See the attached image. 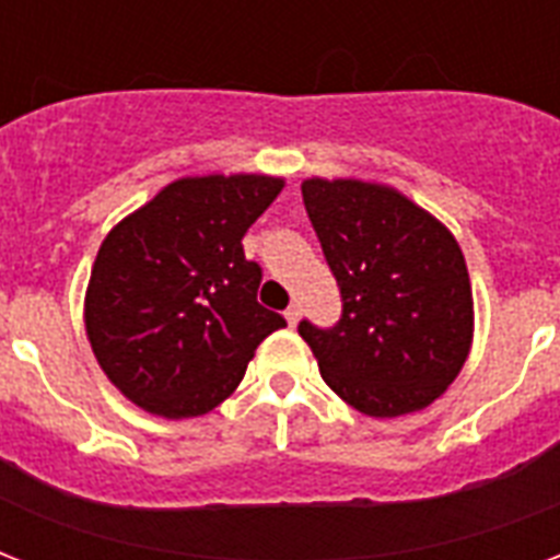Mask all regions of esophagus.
Here are the masks:
<instances>
[{"label": "esophagus", "instance_id": "34e87169", "mask_svg": "<svg viewBox=\"0 0 560 560\" xmlns=\"http://www.w3.org/2000/svg\"><path fill=\"white\" fill-rule=\"evenodd\" d=\"M284 316H288V323L293 325V328H296L299 319H302V307H299V305H290L288 311H284Z\"/></svg>", "mask_w": 560, "mask_h": 560}]
</instances>
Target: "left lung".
Segmentation results:
<instances>
[{
    "instance_id": "8db88e82",
    "label": "left lung",
    "mask_w": 560,
    "mask_h": 560,
    "mask_svg": "<svg viewBox=\"0 0 560 560\" xmlns=\"http://www.w3.org/2000/svg\"><path fill=\"white\" fill-rule=\"evenodd\" d=\"M307 218L342 293L340 323H299L323 381L372 418L430 407L474 342V293L456 237L398 188L302 183Z\"/></svg>"
}]
</instances>
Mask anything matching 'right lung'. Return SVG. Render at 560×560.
<instances>
[{
  "instance_id": "obj_1",
  "label": "right lung",
  "mask_w": 560,
  "mask_h": 560,
  "mask_svg": "<svg viewBox=\"0 0 560 560\" xmlns=\"http://www.w3.org/2000/svg\"><path fill=\"white\" fill-rule=\"evenodd\" d=\"M281 188L267 174L183 177L109 229L83 323L98 366L136 407L206 416L244 381L264 337L288 325L258 305L261 267L241 244Z\"/></svg>"
}]
</instances>
